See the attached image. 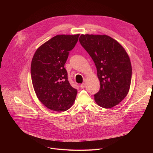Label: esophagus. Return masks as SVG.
I'll return each mask as SVG.
<instances>
[{
    "label": "esophagus",
    "mask_w": 153,
    "mask_h": 153,
    "mask_svg": "<svg viewBox=\"0 0 153 153\" xmlns=\"http://www.w3.org/2000/svg\"><path fill=\"white\" fill-rule=\"evenodd\" d=\"M85 86H86V83H82V84L80 85V87L81 88H85Z\"/></svg>",
    "instance_id": "obj_1"
}]
</instances>
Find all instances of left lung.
<instances>
[{
	"mask_svg": "<svg viewBox=\"0 0 153 153\" xmlns=\"http://www.w3.org/2000/svg\"><path fill=\"white\" fill-rule=\"evenodd\" d=\"M79 40L97 68L100 88L94 94L96 102L104 108L118 105L128 94L131 81V64L127 53L106 35L82 34Z\"/></svg>",
	"mask_w": 153,
	"mask_h": 153,
	"instance_id": "obj_1",
	"label": "left lung"
}]
</instances>
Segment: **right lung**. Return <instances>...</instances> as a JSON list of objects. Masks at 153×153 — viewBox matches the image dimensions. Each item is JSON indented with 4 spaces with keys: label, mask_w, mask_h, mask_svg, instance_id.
I'll return each mask as SVG.
<instances>
[{
    "label": "right lung",
    "mask_w": 153,
    "mask_h": 153,
    "mask_svg": "<svg viewBox=\"0 0 153 153\" xmlns=\"http://www.w3.org/2000/svg\"><path fill=\"white\" fill-rule=\"evenodd\" d=\"M79 34L57 35L39 47L31 65L33 88L39 100L55 111H65L74 103L77 90L68 80L64 65Z\"/></svg>",
    "instance_id": "add662e5"
}]
</instances>
